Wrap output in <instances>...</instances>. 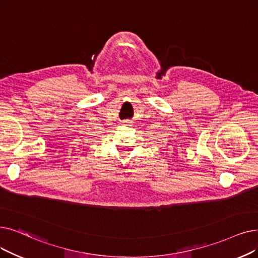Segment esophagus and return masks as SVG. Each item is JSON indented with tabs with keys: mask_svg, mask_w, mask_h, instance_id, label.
<instances>
[{
	"mask_svg": "<svg viewBox=\"0 0 258 258\" xmlns=\"http://www.w3.org/2000/svg\"><path fill=\"white\" fill-rule=\"evenodd\" d=\"M125 123H126V124H127V123H130V122H128V121H125Z\"/></svg>",
	"mask_w": 258,
	"mask_h": 258,
	"instance_id": "34e87169",
	"label": "esophagus"
}]
</instances>
